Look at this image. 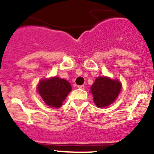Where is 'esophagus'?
<instances>
[{"label": "esophagus", "instance_id": "esophagus-1", "mask_svg": "<svg viewBox=\"0 0 154 154\" xmlns=\"http://www.w3.org/2000/svg\"><path fill=\"white\" fill-rule=\"evenodd\" d=\"M78 88L79 89H85V85H78Z\"/></svg>", "mask_w": 154, "mask_h": 154}]
</instances>
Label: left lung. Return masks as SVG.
Masks as SVG:
<instances>
[{
	"mask_svg": "<svg viewBox=\"0 0 154 154\" xmlns=\"http://www.w3.org/2000/svg\"><path fill=\"white\" fill-rule=\"evenodd\" d=\"M122 84L118 79L103 76L98 77L90 90L93 96L94 103L99 108L106 107L112 104L119 96Z\"/></svg>",
	"mask_w": 154,
	"mask_h": 154,
	"instance_id": "1",
	"label": "left lung"
}]
</instances>
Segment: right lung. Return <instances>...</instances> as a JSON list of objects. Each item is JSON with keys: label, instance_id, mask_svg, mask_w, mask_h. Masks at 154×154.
Instances as JSON below:
<instances>
[{"label": "right lung", "instance_id": "right-lung-1", "mask_svg": "<svg viewBox=\"0 0 154 154\" xmlns=\"http://www.w3.org/2000/svg\"><path fill=\"white\" fill-rule=\"evenodd\" d=\"M37 90L46 105L53 108H59L72 91V86L63 79L51 77L48 79L41 80Z\"/></svg>", "mask_w": 154, "mask_h": 154}]
</instances>
